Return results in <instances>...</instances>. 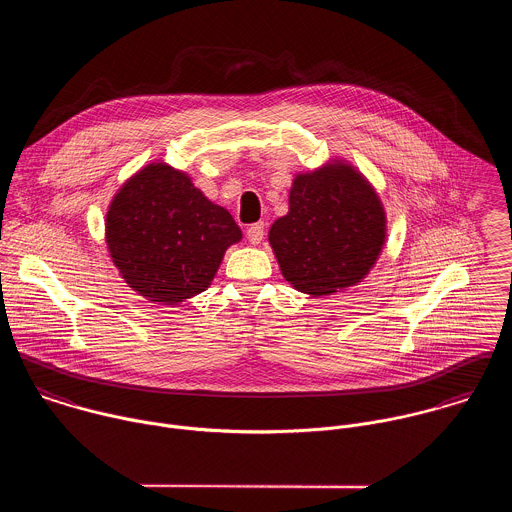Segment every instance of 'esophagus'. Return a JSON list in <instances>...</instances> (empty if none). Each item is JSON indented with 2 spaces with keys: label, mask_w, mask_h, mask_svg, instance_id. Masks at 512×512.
<instances>
[{
  "label": "esophagus",
  "mask_w": 512,
  "mask_h": 512,
  "mask_svg": "<svg viewBox=\"0 0 512 512\" xmlns=\"http://www.w3.org/2000/svg\"><path fill=\"white\" fill-rule=\"evenodd\" d=\"M264 234H266V224L264 222H256V224H250L248 230H246V238L250 244H260L264 240Z\"/></svg>",
  "instance_id": "34e87169"
}]
</instances>
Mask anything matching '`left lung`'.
I'll use <instances>...</instances> for the list:
<instances>
[{
	"label": "left lung",
	"instance_id": "1",
	"mask_svg": "<svg viewBox=\"0 0 512 512\" xmlns=\"http://www.w3.org/2000/svg\"><path fill=\"white\" fill-rule=\"evenodd\" d=\"M386 211L365 175L335 157L293 177L288 215L268 242L293 290L323 297L359 286L386 242Z\"/></svg>",
	"mask_w": 512,
	"mask_h": 512
}]
</instances>
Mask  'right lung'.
Wrapping results in <instances>:
<instances>
[{
    "label": "right lung",
    "instance_id": "obj_1",
    "mask_svg": "<svg viewBox=\"0 0 512 512\" xmlns=\"http://www.w3.org/2000/svg\"><path fill=\"white\" fill-rule=\"evenodd\" d=\"M104 224L122 280L159 305H179L205 292L224 252L242 240L232 215L165 161H151L126 179Z\"/></svg>",
    "mask_w": 512,
    "mask_h": 512
}]
</instances>
